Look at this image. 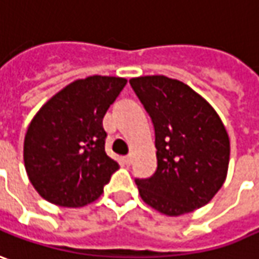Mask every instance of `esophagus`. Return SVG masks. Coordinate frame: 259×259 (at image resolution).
Listing matches in <instances>:
<instances>
[{"label": "esophagus", "instance_id": "obj_1", "mask_svg": "<svg viewBox=\"0 0 259 259\" xmlns=\"http://www.w3.org/2000/svg\"><path fill=\"white\" fill-rule=\"evenodd\" d=\"M124 161H125L126 165H130V164H133V155H126V157L124 158Z\"/></svg>", "mask_w": 259, "mask_h": 259}]
</instances>
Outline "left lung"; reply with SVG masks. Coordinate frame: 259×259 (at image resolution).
Segmentation results:
<instances>
[{
	"mask_svg": "<svg viewBox=\"0 0 259 259\" xmlns=\"http://www.w3.org/2000/svg\"><path fill=\"white\" fill-rule=\"evenodd\" d=\"M130 84L155 130L157 171L137 180L141 199L168 217L206 205L223 187L230 164V137L204 97L178 79L145 75Z\"/></svg>",
	"mask_w": 259,
	"mask_h": 259,
	"instance_id": "obj_1",
	"label": "left lung"
}]
</instances>
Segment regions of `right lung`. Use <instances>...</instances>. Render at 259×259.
<instances>
[{"label":"right lung","mask_w":259,"mask_h":259,"mask_svg":"<svg viewBox=\"0 0 259 259\" xmlns=\"http://www.w3.org/2000/svg\"><path fill=\"white\" fill-rule=\"evenodd\" d=\"M121 77L77 79L38 109L24 138L29 182L48 202L78 208L98 199L119 165L105 152L102 118L125 87Z\"/></svg>","instance_id":"1"}]
</instances>
